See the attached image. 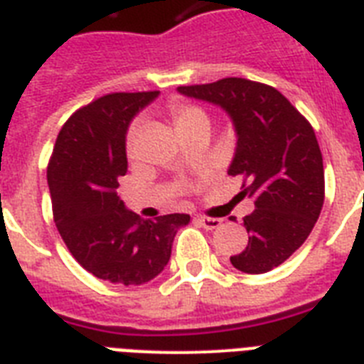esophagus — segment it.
<instances>
[{
  "instance_id": "esophagus-1",
  "label": "esophagus",
  "mask_w": 364,
  "mask_h": 364,
  "mask_svg": "<svg viewBox=\"0 0 364 364\" xmlns=\"http://www.w3.org/2000/svg\"><path fill=\"white\" fill-rule=\"evenodd\" d=\"M196 223L200 224L202 228H205V230H215V228H218L220 224H223V220H220V218L202 217V215H200V217H196Z\"/></svg>"
}]
</instances>
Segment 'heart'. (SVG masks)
I'll return each instance as SVG.
<instances>
[{
  "instance_id": "b5f03b06",
  "label": "heart",
  "mask_w": 364,
  "mask_h": 364,
  "mask_svg": "<svg viewBox=\"0 0 364 364\" xmlns=\"http://www.w3.org/2000/svg\"><path fill=\"white\" fill-rule=\"evenodd\" d=\"M170 112H172L173 123H176L177 131H183V129H187V127L194 125L198 121H208V115L202 108H198V106L192 105H172L170 106ZM136 134H138V125H134L129 132V138H127V147H129V151H132V147H134V140Z\"/></svg>"
}]
</instances>
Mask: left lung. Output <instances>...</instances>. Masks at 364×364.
I'll use <instances>...</instances> for the list:
<instances>
[{"label": "left lung", "instance_id": "obj_1", "mask_svg": "<svg viewBox=\"0 0 364 364\" xmlns=\"http://www.w3.org/2000/svg\"><path fill=\"white\" fill-rule=\"evenodd\" d=\"M177 91L223 108L235 131L228 173L247 177L241 194L254 198L256 209L243 218L249 243L230 262L250 274L279 267L305 243L323 205V159L314 129L280 91L258 82L224 78Z\"/></svg>", "mask_w": 364, "mask_h": 364}]
</instances>
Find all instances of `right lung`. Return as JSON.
<instances>
[{
	"mask_svg": "<svg viewBox=\"0 0 364 364\" xmlns=\"http://www.w3.org/2000/svg\"><path fill=\"white\" fill-rule=\"evenodd\" d=\"M159 91L112 93L70 115L48 164L54 220L76 262L97 279L140 286L164 271L187 213L140 218L117 194L127 131Z\"/></svg>",
	"mask_w": 364,
	"mask_h": 364,
	"instance_id": "obj_1",
	"label": "right lung"
}]
</instances>
